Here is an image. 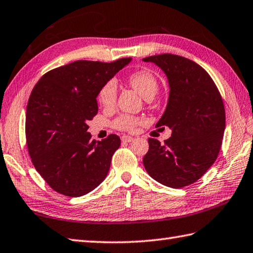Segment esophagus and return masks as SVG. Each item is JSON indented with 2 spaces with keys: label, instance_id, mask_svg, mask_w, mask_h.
I'll use <instances>...</instances> for the list:
<instances>
[{
  "label": "esophagus",
  "instance_id": "1",
  "mask_svg": "<svg viewBox=\"0 0 253 253\" xmlns=\"http://www.w3.org/2000/svg\"><path fill=\"white\" fill-rule=\"evenodd\" d=\"M132 140H133V137H131V136H123L122 137L123 142H131Z\"/></svg>",
  "mask_w": 253,
  "mask_h": 253
}]
</instances>
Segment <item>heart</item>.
<instances>
[{
    "mask_svg": "<svg viewBox=\"0 0 253 253\" xmlns=\"http://www.w3.org/2000/svg\"><path fill=\"white\" fill-rule=\"evenodd\" d=\"M128 82L145 100L149 97H153L157 94L158 81L150 71L141 70L132 73L129 79H128ZM116 100L117 84L114 80H110L104 84L100 92H98V102L104 107L111 108L116 104ZM141 121L139 118L123 114L114 122V127L124 131H132L135 130L137 125H139Z\"/></svg>",
    "mask_w": 253,
    "mask_h": 253,
    "instance_id": "heart-1",
    "label": "heart"
}]
</instances>
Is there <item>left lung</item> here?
Returning <instances> with one entry per match:
<instances>
[{
	"label": "left lung",
	"instance_id": "1",
	"mask_svg": "<svg viewBox=\"0 0 253 253\" xmlns=\"http://www.w3.org/2000/svg\"><path fill=\"white\" fill-rule=\"evenodd\" d=\"M142 60L155 63L168 78L169 100L156 126L172 130L163 145L148 139L143 166L163 185H190L210 169L220 150L226 126L220 93L210 74L190 59L163 53Z\"/></svg>",
	"mask_w": 253,
	"mask_h": 253
}]
</instances>
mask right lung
Returning a JSON list of instances; mask_svg holds the SVG:
<instances>
[{
  "label": "right lung",
  "instance_id": "right-lung-1",
  "mask_svg": "<svg viewBox=\"0 0 253 253\" xmlns=\"http://www.w3.org/2000/svg\"><path fill=\"white\" fill-rule=\"evenodd\" d=\"M131 61L78 60L47 72L33 88L26 108V141L35 169L56 192L79 197L110 171L121 146L115 133L91 140L87 122L98 111L102 86Z\"/></svg>",
  "mask_w": 253,
  "mask_h": 253
}]
</instances>
